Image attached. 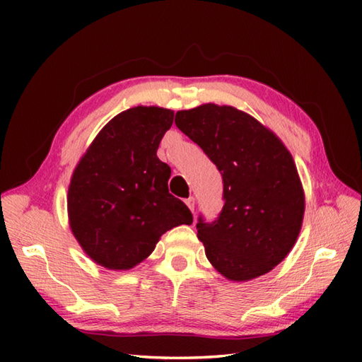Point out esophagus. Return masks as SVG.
<instances>
[{"label":"esophagus","mask_w":362,"mask_h":362,"mask_svg":"<svg viewBox=\"0 0 362 362\" xmlns=\"http://www.w3.org/2000/svg\"><path fill=\"white\" fill-rule=\"evenodd\" d=\"M188 205H189V206H194V199L189 197V199H188Z\"/></svg>","instance_id":"obj_1"}]
</instances>
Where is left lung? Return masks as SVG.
I'll use <instances>...</instances> for the list:
<instances>
[{
	"instance_id": "obj_1",
	"label": "left lung",
	"mask_w": 362,
	"mask_h": 362,
	"mask_svg": "<svg viewBox=\"0 0 362 362\" xmlns=\"http://www.w3.org/2000/svg\"><path fill=\"white\" fill-rule=\"evenodd\" d=\"M174 112L138 105L101 129L74 168L68 221L82 250L110 271H129L168 230L193 224L188 206L169 194L171 168L157 149Z\"/></svg>"
}]
</instances>
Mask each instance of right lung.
<instances>
[{
  "mask_svg": "<svg viewBox=\"0 0 362 362\" xmlns=\"http://www.w3.org/2000/svg\"><path fill=\"white\" fill-rule=\"evenodd\" d=\"M175 126L216 165L224 183L219 218L197 222L216 271L232 281L264 275L298 238L305 193L286 146L272 130L230 105L202 104L175 115Z\"/></svg>",
  "mask_w": 362,
  "mask_h": 362,
  "instance_id": "1",
  "label": "right lung"
}]
</instances>
